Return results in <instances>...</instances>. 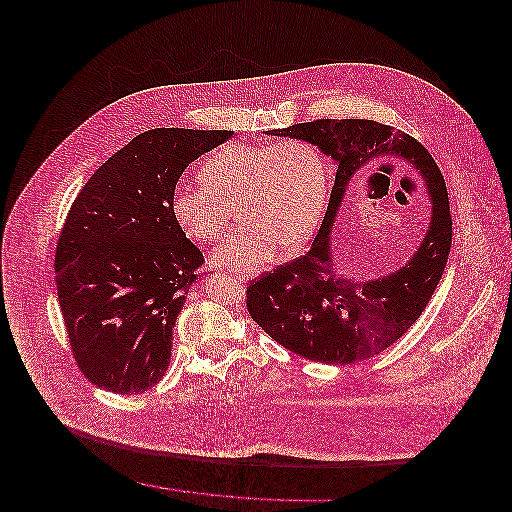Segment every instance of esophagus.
Returning <instances> with one entry per match:
<instances>
[{
	"instance_id": "esophagus-1",
	"label": "esophagus",
	"mask_w": 512,
	"mask_h": 512,
	"mask_svg": "<svg viewBox=\"0 0 512 512\" xmlns=\"http://www.w3.org/2000/svg\"><path fill=\"white\" fill-rule=\"evenodd\" d=\"M251 276H255V270H245L244 274H240V280L251 278Z\"/></svg>"
}]
</instances>
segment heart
I'll list each match as a JSON object with an SVG mask.
<instances>
[{
    "instance_id": "1",
    "label": "heart",
    "mask_w": 512,
    "mask_h": 512,
    "mask_svg": "<svg viewBox=\"0 0 512 512\" xmlns=\"http://www.w3.org/2000/svg\"><path fill=\"white\" fill-rule=\"evenodd\" d=\"M205 186H180L172 217L186 236L215 242L236 207L244 220L213 251L219 267L253 268L268 263L280 245L311 238L324 209L328 174L322 153L305 140L274 146L230 144L201 167Z\"/></svg>"
}]
</instances>
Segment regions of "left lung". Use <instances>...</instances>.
<instances>
[{"label": "left lung", "instance_id": "obj_1", "mask_svg": "<svg viewBox=\"0 0 512 512\" xmlns=\"http://www.w3.org/2000/svg\"><path fill=\"white\" fill-rule=\"evenodd\" d=\"M267 134L317 146L336 163V180L311 249L251 282L247 311L272 340L305 359L326 365L366 361L413 326L438 288L453 238L445 180L426 147L388 124L320 119ZM380 160L413 166L425 180L433 213L423 242L403 268L357 283L333 265L329 234L354 180Z\"/></svg>", "mask_w": 512, "mask_h": 512}]
</instances>
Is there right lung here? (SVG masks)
Masks as SVG:
<instances>
[{"label":"right lung","instance_id":"add662e5","mask_svg":"<svg viewBox=\"0 0 512 512\" xmlns=\"http://www.w3.org/2000/svg\"><path fill=\"white\" fill-rule=\"evenodd\" d=\"M232 134L147 130L76 195L55 282L74 361L98 388L138 395L165 376L174 322L205 261L172 217V194L186 167Z\"/></svg>","mask_w":512,"mask_h":512}]
</instances>
